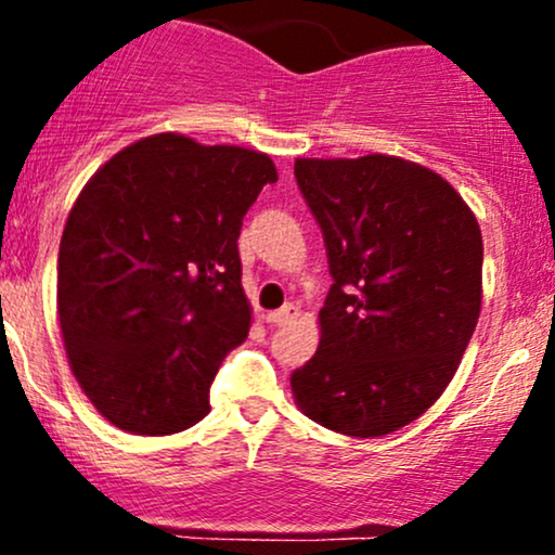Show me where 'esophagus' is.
<instances>
[{"label":"esophagus","mask_w":555,"mask_h":555,"mask_svg":"<svg viewBox=\"0 0 555 555\" xmlns=\"http://www.w3.org/2000/svg\"><path fill=\"white\" fill-rule=\"evenodd\" d=\"M295 315H297L295 305H284L282 310H273V313L266 315V321H269L271 326H286V323H289Z\"/></svg>","instance_id":"1"}]
</instances>
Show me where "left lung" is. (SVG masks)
<instances>
[{"label":"left lung","instance_id":"8db88e82","mask_svg":"<svg viewBox=\"0 0 555 555\" xmlns=\"http://www.w3.org/2000/svg\"><path fill=\"white\" fill-rule=\"evenodd\" d=\"M334 279L299 410L354 438L393 433L443 393L480 315L482 234L436 171L397 156L297 158Z\"/></svg>","mask_w":555,"mask_h":555}]
</instances>
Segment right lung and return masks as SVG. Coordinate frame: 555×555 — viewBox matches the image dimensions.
Listing matches in <instances>:
<instances>
[{
	"label": "right lung",
	"mask_w": 555,
	"mask_h": 555,
	"mask_svg": "<svg viewBox=\"0 0 555 555\" xmlns=\"http://www.w3.org/2000/svg\"><path fill=\"white\" fill-rule=\"evenodd\" d=\"M266 154L164 132L127 145L86 184L60 242L56 305L86 397L138 436L180 433L211 410L250 305L237 250Z\"/></svg>",
	"instance_id": "right-lung-1"
}]
</instances>
